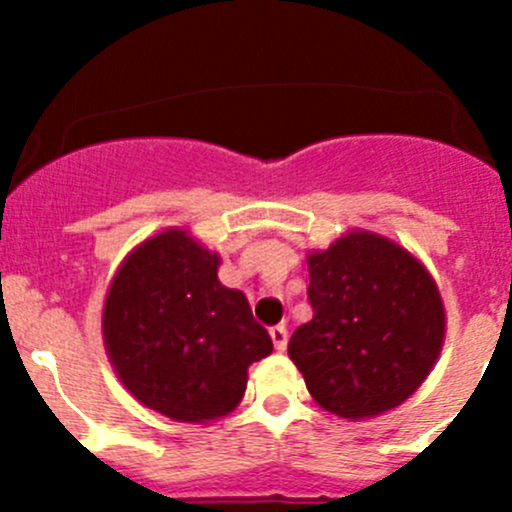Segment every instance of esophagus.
<instances>
[{"mask_svg":"<svg viewBox=\"0 0 512 512\" xmlns=\"http://www.w3.org/2000/svg\"><path fill=\"white\" fill-rule=\"evenodd\" d=\"M270 337H272V344H275L277 352H285L287 349V327L285 324H275V327H270Z\"/></svg>","mask_w":512,"mask_h":512,"instance_id":"esophagus-1","label":"esophagus"}]
</instances>
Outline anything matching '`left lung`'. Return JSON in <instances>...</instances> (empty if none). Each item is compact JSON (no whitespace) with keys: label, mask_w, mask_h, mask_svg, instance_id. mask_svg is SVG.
<instances>
[{"label":"left lung","mask_w":512,"mask_h":512,"mask_svg":"<svg viewBox=\"0 0 512 512\" xmlns=\"http://www.w3.org/2000/svg\"><path fill=\"white\" fill-rule=\"evenodd\" d=\"M307 265L314 317L294 329L287 352L312 399L342 418L404 404L446 337L433 277L409 250L366 230L309 252Z\"/></svg>","instance_id":"left-lung-1"}]
</instances>
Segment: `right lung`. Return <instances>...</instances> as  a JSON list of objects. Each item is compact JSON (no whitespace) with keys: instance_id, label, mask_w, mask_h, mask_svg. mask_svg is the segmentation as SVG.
Here are the masks:
<instances>
[{"instance_id":"obj_1","label":"right lung","mask_w":512,"mask_h":512,"mask_svg":"<svg viewBox=\"0 0 512 512\" xmlns=\"http://www.w3.org/2000/svg\"><path fill=\"white\" fill-rule=\"evenodd\" d=\"M218 267V252L173 227L126 257L103 304V344L118 379L173 421L230 414L252 361L272 352L245 294L225 287Z\"/></svg>"}]
</instances>
